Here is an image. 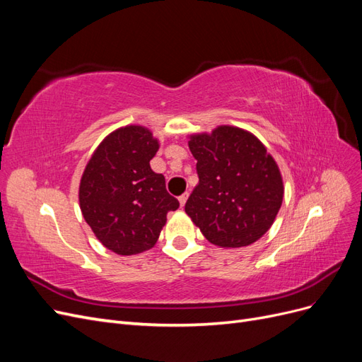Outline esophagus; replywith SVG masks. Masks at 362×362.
Returning a JSON list of instances; mask_svg holds the SVG:
<instances>
[{"label": "esophagus", "instance_id": "34e87169", "mask_svg": "<svg viewBox=\"0 0 362 362\" xmlns=\"http://www.w3.org/2000/svg\"><path fill=\"white\" fill-rule=\"evenodd\" d=\"M187 198H189V193H184V194L180 196L178 201H180V205H181V206L185 205V202H187Z\"/></svg>", "mask_w": 362, "mask_h": 362}]
</instances>
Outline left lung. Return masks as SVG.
Listing matches in <instances>:
<instances>
[{"instance_id": "1", "label": "left lung", "mask_w": 362, "mask_h": 362, "mask_svg": "<svg viewBox=\"0 0 362 362\" xmlns=\"http://www.w3.org/2000/svg\"><path fill=\"white\" fill-rule=\"evenodd\" d=\"M199 182L185 213L208 242L225 249L255 243L275 222L284 199L278 164L247 129L218 125L189 136Z\"/></svg>"}]
</instances>
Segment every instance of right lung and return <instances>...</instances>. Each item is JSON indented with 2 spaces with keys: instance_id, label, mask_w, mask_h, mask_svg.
I'll return each instance as SVG.
<instances>
[{
  "instance_id": "add662e5",
  "label": "right lung",
  "mask_w": 362,
  "mask_h": 362,
  "mask_svg": "<svg viewBox=\"0 0 362 362\" xmlns=\"http://www.w3.org/2000/svg\"><path fill=\"white\" fill-rule=\"evenodd\" d=\"M160 140L144 125L120 127L104 137L81 175L78 201L84 221L103 246L117 255L154 247L168 213L180 206L149 161Z\"/></svg>"
}]
</instances>
